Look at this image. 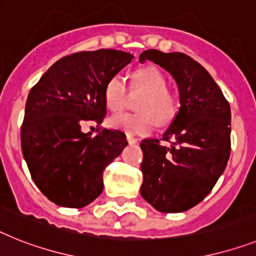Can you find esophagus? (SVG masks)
<instances>
[{
    "label": "esophagus",
    "instance_id": "esophagus-1",
    "mask_svg": "<svg viewBox=\"0 0 256 256\" xmlns=\"http://www.w3.org/2000/svg\"><path fill=\"white\" fill-rule=\"evenodd\" d=\"M126 139H128V144H135V143H138V139L134 138V136H132L130 134H126Z\"/></svg>",
    "mask_w": 256,
    "mask_h": 256
}]
</instances>
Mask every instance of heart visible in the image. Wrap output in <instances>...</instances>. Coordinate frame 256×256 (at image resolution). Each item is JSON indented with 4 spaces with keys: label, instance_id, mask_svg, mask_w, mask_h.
Segmentation results:
<instances>
[{
    "label": "heart",
    "instance_id": "b5f03b06",
    "mask_svg": "<svg viewBox=\"0 0 256 256\" xmlns=\"http://www.w3.org/2000/svg\"><path fill=\"white\" fill-rule=\"evenodd\" d=\"M132 91L144 92L136 104L139 113L120 114L110 118V124L130 135H147L158 124H166L174 118L176 98L166 90L164 74L154 66L138 68L132 74ZM104 100L109 110H124L128 102V86L121 75H113L104 88Z\"/></svg>",
    "mask_w": 256,
    "mask_h": 256
}]
</instances>
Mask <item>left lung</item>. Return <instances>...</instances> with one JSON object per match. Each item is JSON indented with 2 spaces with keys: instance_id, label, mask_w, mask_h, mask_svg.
I'll list each match as a JSON object with an SVG mask.
<instances>
[{
  "instance_id": "1",
  "label": "left lung",
  "mask_w": 256,
  "mask_h": 256,
  "mask_svg": "<svg viewBox=\"0 0 256 256\" xmlns=\"http://www.w3.org/2000/svg\"><path fill=\"white\" fill-rule=\"evenodd\" d=\"M176 79L180 109L161 140L143 139L142 196L165 214L188 211L207 196L230 156V105L210 72L184 53L144 50Z\"/></svg>"
}]
</instances>
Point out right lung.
<instances>
[{"instance_id":"obj_1","label":"right lung","mask_w":256,"mask_h":256,"mask_svg":"<svg viewBox=\"0 0 256 256\" xmlns=\"http://www.w3.org/2000/svg\"><path fill=\"white\" fill-rule=\"evenodd\" d=\"M134 56L116 49L65 56L31 88L20 128V143L31 177L49 200L82 208L102 192V172L122 152L120 130L82 132L106 114L104 88Z\"/></svg>"}]
</instances>
